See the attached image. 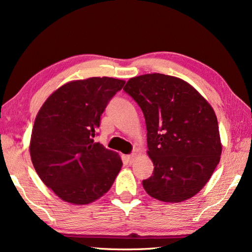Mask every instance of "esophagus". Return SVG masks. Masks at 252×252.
I'll return each mask as SVG.
<instances>
[{
    "label": "esophagus",
    "mask_w": 252,
    "mask_h": 252,
    "mask_svg": "<svg viewBox=\"0 0 252 252\" xmlns=\"http://www.w3.org/2000/svg\"><path fill=\"white\" fill-rule=\"evenodd\" d=\"M135 157H136V153H131V155H129V156L126 157L127 162H129V163H133Z\"/></svg>",
    "instance_id": "obj_1"
}]
</instances>
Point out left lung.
<instances>
[{
  "instance_id": "8db88e82",
  "label": "left lung",
  "mask_w": 252,
  "mask_h": 252,
  "mask_svg": "<svg viewBox=\"0 0 252 252\" xmlns=\"http://www.w3.org/2000/svg\"><path fill=\"white\" fill-rule=\"evenodd\" d=\"M141 108L153 174L142 181L152 198L181 202L197 194L220 161L218 120L208 101L186 81L151 73L123 88Z\"/></svg>"
}]
</instances>
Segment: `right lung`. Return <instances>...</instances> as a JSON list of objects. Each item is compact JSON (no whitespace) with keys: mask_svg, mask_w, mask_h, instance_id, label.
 Returning <instances> with one entry per match:
<instances>
[{"mask_svg":"<svg viewBox=\"0 0 252 252\" xmlns=\"http://www.w3.org/2000/svg\"><path fill=\"white\" fill-rule=\"evenodd\" d=\"M125 81H71L51 94L34 122L30 155L44 185L73 204L95 201L112 187L122 161L94 142L101 114Z\"/></svg>","mask_w":252,"mask_h":252,"instance_id":"right-lung-1","label":"right lung"}]
</instances>
